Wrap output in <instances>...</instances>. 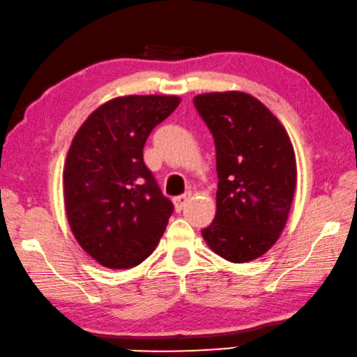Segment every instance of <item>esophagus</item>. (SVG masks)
Masks as SVG:
<instances>
[{"instance_id":"obj_1","label":"esophagus","mask_w":357,"mask_h":357,"mask_svg":"<svg viewBox=\"0 0 357 357\" xmlns=\"http://www.w3.org/2000/svg\"><path fill=\"white\" fill-rule=\"evenodd\" d=\"M191 199V193L190 191H185L183 195H180V196H177L174 199V204H175V209L177 211H182L183 207L186 206V202H188Z\"/></svg>"}]
</instances>
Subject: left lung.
<instances>
[{"mask_svg":"<svg viewBox=\"0 0 357 357\" xmlns=\"http://www.w3.org/2000/svg\"><path fill=\"white\" fill-rule=\"evenodd\" d=\"M215 144L217 213L201 229L233 263L259 259L287 222L297 183L294 148L282 124L255 97L212 92L193 98Z\"/></svg>","mask_w":357,"mask_h":357,"instance_id":"left-lung-1","label":"left lung"}]
</instances>
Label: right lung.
<instances>
[{
  "label": "right lung",
  "instance_id": "add662e5",
  "mask_svg": "<svg viewBox=\"0 0 357 357\" xmlns=\"http://www.w3.org/2000/svg\"><path fill=\"white\" fill-rule=\"evenodd\" d=\"M180 98L118 97L76 132L63 172L65 209L76 241L113 270L144 261L160 243L174 204L144 161L148 135Z\"/></svg>",
  "mask_w": 357,
  "mask_h": 357
}]
</instances>
